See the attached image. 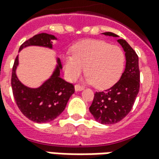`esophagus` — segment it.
I'll use <instances>...</instances> for the list:
<instances>
[{
  "label": "esophagus",
  "instance_id": "obj_1",
  "mask_svg": "<svg viewBox=\"0 0 159 159\" xmlns=\"http://www.w3.org/2000/svg\"><path fill=\"white\" fill-rule=\"evenodd\" d=\"M75 90H76V91H82V90H83V87L80 86L78 84H76V85H75Z\"/></svg>",
  "mask_w": 159,
  "mask_h": 159
}]
</instances>
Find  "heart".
Here are the masks:
<instances>
[{"label": "heart", "mask_w": 159, "mask_h": 159, "mask_svg": "<svg viewBox=\"0 0 159 159\" xmlns=\"http://www.w3.org/2000/svg\"><path fill=\"white\" fill-rule=\"evenodd\" d=\"M63 61L70 81H76L86 68L87 82L104 88L119 78L124 66V53L118 46L100 40H85L77 43L73 55H66Z\"/></svg>", "instance_id": "b5f03b06"}]
</instances>
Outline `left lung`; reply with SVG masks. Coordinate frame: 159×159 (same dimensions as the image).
Wrapping results in <instances>:
<instances>
[{
  "mask_svg": "<svg viewBox=\"0 0 159 159\" xmlns=\"http://www.w3.org/2000/svg\"><path fill=\"white\" fill-rule=\"evenodd\" d=\"M105 36L118 37L111 32ZM117 42L125 52L126 65L121 78L110 89L94 93L89 111L97 122L102 124H114L126 117L132 109L140 90L139 59L129 44L123 39Z\"/></svg>",
  "mask_w": 159,
  "mask_h": 159,
  "instance_id": "1",
  "label": "left lung"
}]
</instances>
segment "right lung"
<instances>
[{
  "instance_id": "right-lung-1",
  "label": "right lung",
  "mask_w": 159,
  "mask_h": 159,
  "mask_svg": "<svg viewBox=\"0 0 159 159\" xmlns=\"http://www.w3.org/2000/svg\"><path fill=\"white\" fill-rule=\"evenodd\" d=\"M57 40L53 35L41 33L27 40L19 48V51L30 46H38L52 49V42ZM19 55L16 57L12 72V89L16 104L25 116L33 122L49 123L59 117L65 110L70 97L75 92L71 83L60 77L62 65L57 58L53 72L42 85L36 89L24 85L17 76Z\"/></svg>"
}]
</instances>
